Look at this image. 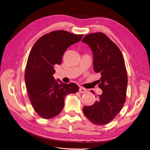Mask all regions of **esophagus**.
<instances>
[{"label": "esophagus", "instance_id": "obj_1", "mask_svg": "<svg viewBox=\"0 0 150 150\" xmlns=\"http://www.w3.org/2000/svg\"><path fill=\"white\" fill-rule=\"evenodd\" d=\"M79 92L80 93H85L87 92V90L85 89V88L83 87H80L79 88Z\"/></svg>", "mask_w": 150, "mask_h": 150}]
</instances>
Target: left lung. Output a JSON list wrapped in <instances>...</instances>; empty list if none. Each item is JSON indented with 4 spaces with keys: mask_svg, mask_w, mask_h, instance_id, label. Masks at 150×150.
Returning a JSON list of instances; mask_svg holds the SVG:
<instances>
[{
    "mask_svg": "<svg viewBox=\"0 0 150 150\" xmlns=\"http://www.w3.org/2000/svg\"><path fill=\"white\" fill-rule=\"evenodd\" d=\"M82 42L93 51L94 70L101 75L99 87L103 91L94 105L83 107V112L94 124L105 125L113 120L125 101L127 74L124 59L118 46L103 33L88 34Z\"/></svg>",
    "mask_w": 150,
    "mask_h": 150,
    "instance_id": "obj_1",
    "label": "left lung"
}]
</instances>
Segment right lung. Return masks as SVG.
Segmentation results:
<instances>
[{
  "instance_id": "add662e5",
  "label": "right lung",
  "mask_w": 150,
  "mask_h": 150,
  "mask_svg": "<svg viewBox=\"0 0 150 150\" xmlns=\"http://www.w3.org/2000/svg\"><path fill=\"white\" fill-rule=\"evenodd\" d=\"M82 37L56 30L42 36L34 44L26 63L25 80L30 101L42 118L50 119L59 115L65 96L78 92L76 84L64 83L59 79L56 81L53 74L54 65L61 63L67 49Z\"/></svg>"
}]
</instances>
